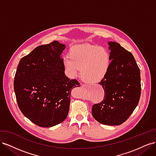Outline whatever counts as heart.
Returning a JSON list of instances; mask_svg holds the SVG:
<instances>
[{"label": "heart", "instance_id": "obj_1", "mask_svg": "<svg viewBox=\"0 0 156 156\" xmlns=\"http://www.w3.org/2000/svg\"><path fill=\"white\" fill-rule=\"evenodd\" d=\"M64 69L71 76H75L80 69L83 80L96 83L104 77L109 66V54L102 47L77 45L70 48L69 56L63 58Z\"/></svg>", "mask_w": 156, "mask_h": 156}]
</instances>
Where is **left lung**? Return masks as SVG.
Returning a JSON list of instances; mask_svg holds the SVG:
<instances>
[{
	"mask_svg": "<svg viewBox=\"0 0 156 156\" xmlns=\"http://www.w3.org/2000/svg\"><path fill=\"white\" fill-rule=\"evenodd\" d=\"M111 60L99 83L104 90L103 100L93 105V117L101 124H123L137 106L141 92L140 69L134 56L116 42H109Z\"/></svg>",
	"mask_w": 156,
	"mask_h": 156,
	"instance_id": "1",
	"label": "left lung"
}]
</instances>
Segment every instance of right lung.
<instances>
[{
	"mask_svg": "<svg viewBox=\"0 0 156 156\" xmlns=\"http://www.w3.org/2000/svg\"><path fill=\"white\" fill-rule=\"evenodd\" d=\"M65 48L58 41L37 47L21 59L14 77L19 108L40 127L54 126L66 119L71 90L80 86L64 73L61 54Z\"/></svg>",
	"mask_w": 156,
	"mask_h": 156,
	"instance_id": "obj_1",
	"label": "right lung"
}]
</instances>
